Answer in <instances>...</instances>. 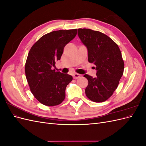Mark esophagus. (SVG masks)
Wrapping results in <instances>:
<instances>
[{
  "instance_id": "esophagus-1",
  "label": "esophagus",
  "mask_w": 146,
  "mask_h": 146,
  "mask_svg": "<svg viewBox=\"0 0 146 146\" xmlns=\"http://www.w3.org/2000/svg\"><path fill=\"white\" fill-rule=\"evenodd\" d=\"M80 76H81L80 74L76 73V74H73V77H74V78H75V79H77V78L80 77Z\"/></svg>"
}]
</instances>
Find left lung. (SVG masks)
<instances>
[{
  "label": "left lung",
  "instance_id": "8db88e82",
  "mask_svg": "<svg viewBox=\"0 0 146 146\" xmlns=\"http://www.w3.org/2000/svg\"><path fill=\"white\" fill-rule=\"evenodd\" d=\"M78 35L87 48L90 63L96 67L97 77L84 75L88 80L85 89L87 98L94 102H102L113 94L122 77L124 63L120 49L107 35L98 31L78 29Z\"/></svg>",
  "mask_w": 146,
  "mask_h": 146
}]
</instances>
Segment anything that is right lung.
<instances>
[{
  "mask_svg": "<svg viewBox=\"0 0 146 146\" xmlns=\"http://www.w3.org/2000/svg\"><path fill=\"white\" fill-rule=\"evenodd\" d=\"M77 29L59 30L44 35L30 48L25 66L30 91L39 102L49 106L60 104L72 77L56 72L53 67L60 60L65 46L76 37Z\"/></svg>",
  "mask_w": 146,
  "mask_h": 146,
  "instance_id": "right-lung-1",
  "label": "right lung"
}]
</instances>
